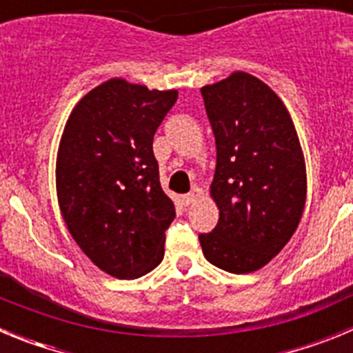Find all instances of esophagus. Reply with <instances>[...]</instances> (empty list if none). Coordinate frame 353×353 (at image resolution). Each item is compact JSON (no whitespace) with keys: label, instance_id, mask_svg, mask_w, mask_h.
I'll return each mask as SVG.
<instances>
[{"label":"esophagus","instance_id":"34e87169","mask_svg":"<svg viewBox=\"0 0 353 353\" xmlns=\"http://www.w3.org/2000/svg\"><path fill=\"white\" fill-rule=\"evenodd\" d=\"M196 198H198V194H196L194 191L189 192V194L183 196V203H185V205H192L196 201Z\"/></svg>","mask_w":353,"mask_h":353}]
</instances>
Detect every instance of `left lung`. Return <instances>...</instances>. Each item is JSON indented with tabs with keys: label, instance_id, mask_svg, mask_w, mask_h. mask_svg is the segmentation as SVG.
<instances>
[{
	"label": "left lung",
	"instance_id": "obj_1",
	"mask_svg": "<svg viewBox=\"0 0 353 353\" xmlns=\"http://www.w3.org/2000/svg\"><path fill=\"white\" fill-rule=\"evenodd\" d=\"M217 164L210 196L219 223L199 235L212 265L249 274L269 263L301 223L305 164L288 109L245 72L201 88Z\"/></svg>",
	"mask_w": 353,
	"mask_h": 353
}]
</instances>
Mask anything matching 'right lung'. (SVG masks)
<instances>
[{
    "instance_id": "right-lung-1",
    "label": "right lung",
    "mask_w": 353,
    "mask_h": 353,
    "mask_svg": "<svg viewBox=\"0 0 353 353\" xmlns=\"http://www.w3.org/2000/svg\"><path fill=\"white\" fill-rule=\"evenodd\" d=\"M179 99L114 77L72 109L56 159L68 232L101 270L136 279L164 258L174 205L161 187L154 134Z\"/></svg>"
}]
</instances>
